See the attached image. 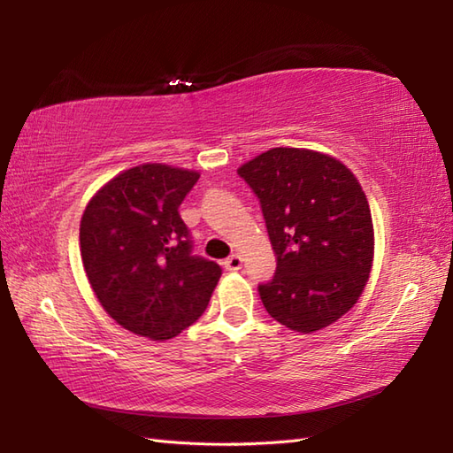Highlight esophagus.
Wrapping results in <instances>:
<instances>
[{
  "mask_svg": "<svg viewBox=\"0 0 453 453\" xmlns=\"http://www.w3.org/2000/svg\"><path fill=\"white\" fill-rule=\"evenodd\" d=\"M224 266H226V271H229V273L242 271V268H243V258L239 257V255H232L229 258H226Z\"/></svg>",
  "mask_w": 453,
  "mask_h": 453,
  "instance_id": "1",
  "label": "esophagus"
}]
</instances>
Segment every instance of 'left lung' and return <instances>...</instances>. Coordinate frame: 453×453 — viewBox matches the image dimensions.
<instances>
[{"instance_id": "8db88e82", "label": "left lung", "mask_w": 453, "mask_h": 453, "mask_svg": "<svg viewBox=\"0 0 453 453\" xmlns=\"http://www.w3.org/2000/svg\"><path fill=\"white\" fill-rule=\"evenodd\" d=\"M261 200L276 253L273 282L258 286L266 311L296 333L339 321L358 302L373 265L368 198L329 153L273 148L237 169Z\"/></svg>"}]
</instances>
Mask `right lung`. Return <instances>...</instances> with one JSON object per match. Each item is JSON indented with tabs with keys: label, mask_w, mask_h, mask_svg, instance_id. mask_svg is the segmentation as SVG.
I'll list each match as a JSON object with an SVG mask.
<instances>
[{
	"label": "right lung",
	"mask_w": 453,
	"mask_h": 453,
	"mask_svg": "<svg viewBox=\"0 0 453 453\" xmlns=\"http://www.w3.org/2000/svg\"><path fill=\"white\" fill-rule=\"evenodd\" d=\"M198 171L142 163L119 173L83 210L80 251L103 310L124 329L169 341L204 313L221 276L214 261L190 255L179 216Z\"/></svg>",
	"instance_id": "add662e5"
}]
</instances>
